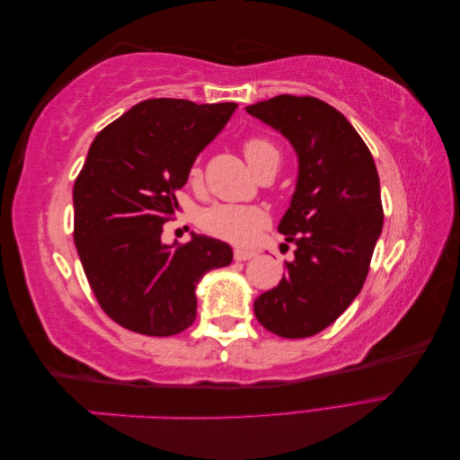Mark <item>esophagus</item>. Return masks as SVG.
Listing matches in <instances>:
<instances>
[{
	"label": "esophagus",
	"instance_id": "1",
	"mask_svg": "<svg viewBox=\"0 0 460 460\" xmlns=\"http://www.w3.org/2000/svg\"><path fill=\"white\" fill-rule=\"evenodd\" d=\"M252 257H255V252H249V249H235L234 252V259L235 261H247V259H252Z\"/></svg>",
	"mask_w": 460,
	"mask_h": 460
}]
</instances>
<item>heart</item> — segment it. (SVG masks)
Wrapping results in <instances>:
<instances>
[{"label": "heart", "instance_id": "obj_1", "mask_svg": "<svg viewBox=\"0 0 460 460\" xmlns=\"http://www.w3.org/2000/svg\"><path fill=\"white\" fill-rule=\"evenodd\" d=\"M243 157L255 174L270 169L280 163V151L264 136H249L242 144ZM203 180L201 161H193L188 171V182L191 186H199ZM269 215L255 205H232L217 203L205 208L199 215V226L215 238L226 240L232 243H249L257 232L267 225Z\"/></svg>", "mask_w": 460, "mask_h": 460}]
</instances>
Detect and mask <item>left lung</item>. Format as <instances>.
I'll use <instances>...</instances> for the list:
<instances>
[{
	"mask_svg": "<svg viewBox=\"0 0 460 460\" xmlns=\"http://www.w3.org/2000/svg\"><path fill=\"white\" fill-rule=\"evenodd\" d=\"M282 132L299 157L291 205L278 232L296 243L280 284L255 299V316L280 338H309L363 289L384 226L380 178L363 137L338 109L311 95L245 107Z\"/></svg>",
	"mask_w": 460,
	"mask_h": 460,
	"instance_id": "obj_1",
	"label": "left lung"
}]
</instances>
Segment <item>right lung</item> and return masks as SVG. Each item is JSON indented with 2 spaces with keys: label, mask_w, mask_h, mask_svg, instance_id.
<instances>
[{
  "label": "right lung",
  "mask_w": 460,
  "mask_h": 460,
  "mask_svg": "<svg viewBox=\"0 0 460 460\" xmlns=\"http://www.w3.org/2000/svg\"><path fill=\"white\" fill-rule=\"evenodd\" d=\"M235 103L146 100L95 136L76 176L75 243L105 314L144 336H174L196 320V286L228 267L232 247L207 235L164 245L176 190Z\"/></svg>",
  "instance_id": "obj_1"
}]
</instances>
